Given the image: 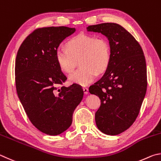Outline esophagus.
<instances>
[{
  "instance_id": "esophagus-1",
  "label": "esophagus",
  "mask_w": 161,
  "mask_h": 161,
  "mask_svg": "<svg viewBox=\"0 0 161 161\" xmlns=\"http://www.w3.org/2000/svg\"><path fill=\"white\" fill-rule=\"evenodd\" d=\"M83 92H84V93H85L86 95L88 94V91H89V90H88V88H86V87H85V88H83Z\"/></svg>"
}]
</instances>
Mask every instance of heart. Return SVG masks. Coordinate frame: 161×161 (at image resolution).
I'll return each mask as SVG.
<instances>
[{
  "mask_svg": "<svg viewBox=\"0 0 161 161\" xmlns=\"http://www.w3.org/2000/svg\"><path fill=\"white\" fill-rule=\"evenodd\" d=\"M60 69L66 73L74 69L76 60L80 67L70 73L71 83L87 86L97 78L98 72L105 71L110 61L111 52L105 39L95 35L80 34L68 42L67 47H60L56 52Z\"/></svg>",
  "mask_w": 161,
  "mask_h": 161,
  "instance_id": "obj_1",
  "label": "heart"
}]
</instances>
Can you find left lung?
<instances>
[{
	"mask_svg": "<svg viewBox=\"0 0 161 161\" xmlns=\"http://www.w3.org/2000/svg\"><path fill=\"white\" fill-rule=\"evenodd\" d=\"M108 38L110 61L105 74L89 88L97 95L101 105L95 113L99 130L117 135L133 125L144 99L147 72L143 50L128 31L116 23H102L87 27Z\"/></svg>",
	"mask_w": 161,
	"mask_h": 161,
	"instance_id": "left-lung-1",
	"label": "left lung"
}]
</instances>
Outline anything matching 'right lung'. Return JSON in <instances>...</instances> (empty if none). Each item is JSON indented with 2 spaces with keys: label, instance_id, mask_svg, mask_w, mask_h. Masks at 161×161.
Here are the masks:
<instances>
[{
  "label": "right lung",
  "instance_id": "add662e5",
  "mask_svg": "<svg viewBox=\"0 0 161 161\" xmlns=\"http://www.w3.org/2000/svg\"><path fill=\"white\" fill-rule=\"evenodd\" d=\"M75 28H39L27 36L15 60L17 93L30 122L43 133L56 136L71 125L73 114L83 97L80 86H59L67 78L59 67L56 52Z\"/></svg>",
  "mask_w": 161,
  "mask_h": 161
}]
</instances>
